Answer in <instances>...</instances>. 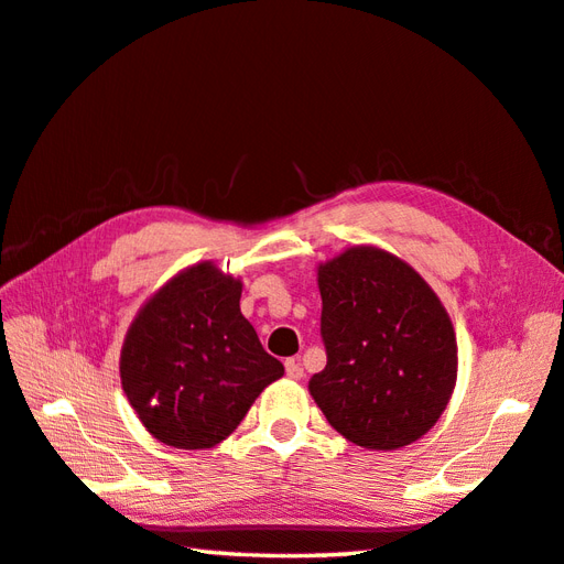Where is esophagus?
Here are the masks:
<instances>
[{
	"instance_id": "obj_1",
	"label": "esophagus",
	"mask_w": 564,
	"mask_h": 564,
	"mask_svg": "<svg viewBox=\"0 0 564 564\" xmlns=\"http://www.w3.org/2000/svg\"><path fill=\"white\" fill-rule=\"evenodd\" d=\"M284 367H286V377H290V379H302L304 377V367H302V360H299V358H290L284 362Z\"/></svg>"
}]
</instances>
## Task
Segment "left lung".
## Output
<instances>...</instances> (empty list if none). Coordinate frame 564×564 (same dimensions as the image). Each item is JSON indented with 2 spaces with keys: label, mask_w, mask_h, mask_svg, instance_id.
Masks as SVG:
<instances>
[{
  "label": "left lung",
  "mask_w": 564,
  "mask_h": 564,
  "mask_svg": "<svg viewBox=\"0 0 564 564\" xmlns=\"http://www.w3.org/2000/svg\"><path fill=\"white\" fill-rule=\"evenodd\" d=\"M326 367L308 379L343 438L399 451L441 419L457 382L453 321L406 260L350 246L318 265Z\"/></svg>",
  "instance_id": "left-lung-1"
}]
</instances>
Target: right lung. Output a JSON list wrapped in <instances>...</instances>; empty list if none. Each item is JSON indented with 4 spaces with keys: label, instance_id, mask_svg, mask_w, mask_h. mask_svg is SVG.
<instances>
[{
    "label": "right lung",
    "instance_id": "obj_1",
    "mask_svg": "<svg viewBox=\"0 0 564 564\" xmlns=\"http://www.w3.org/2000/svg\"><path fill=\"white\" fill-rule=\"evenodd\" d=\"M243 282L212 260L180 270L126 330L119 375L145 431L180 451L228 438L284 375L240 314Z\"/></svg>",
    "mask_w": 564,
    "mask_h": 564
}]
</instances>
